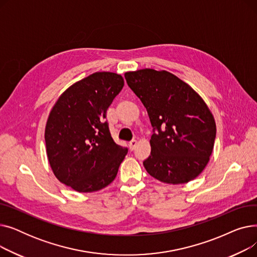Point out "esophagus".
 <instances>
[{
	"label": "esophagus",
	"instance_id": "obj_1",
	"mask_svg": "<svg viewBox=\"0 0 257 257\" xmlns=\"http://www.w3.org/2000/svg\"><path fill=\"white\" fill-rule=\"evenodd\" d=\"M137 145H138V141H136V140H133V141H131L130 143H129V148H130V150H134L137 148Z\"/></svg>",
	"mask_w": 257,
	"mask_h": 257
}]
</instances>
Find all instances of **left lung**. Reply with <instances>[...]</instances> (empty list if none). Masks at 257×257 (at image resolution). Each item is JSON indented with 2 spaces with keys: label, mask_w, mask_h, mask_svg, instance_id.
Here are the masks:
<instances>
[{
  "label": "left lung",
  "mask_w": 257,
  "mask_h": 257,
  "mask_svg": "<svg viewBox=\"0 0 257 257\" xmlns=\"http://www.w3.org/2000/svg\"><path fill=\"white\" fill-rule=\"evenodd\" d=\"M128 86L150 117L151 155L144 167L169 184L194 180L207 166L215 140L214 117L200 94L167 71L143 69L125 73Z\"/></svg>",
  "instance_id": "obj_1"
}]
</instances>
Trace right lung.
<instances>
[{
  "mask_svg": "<svg viewBox=\"0 0 257 257\" xmlns=\"http://www.w3.org/2000/svg\"><path fill=\"white\" fill-rule=\"evenodd\" d=\"M124 86L119 74L97 72L65 89L50 111L46 150L55 177L79 193L110 184L128 149L114 143L106 111Z\"/></svg>",
  "mask_w": 257,
  "mask_h": 257,
  "instance_id": "obj_1",
  "label": "right lung"
}]
</instances>
